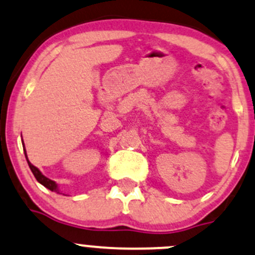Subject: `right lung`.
Masks as SVG:
<instances>
[{
    "label": "right lung",
    "mask_w": 255,
    "mask_h": 255,
    "mask_svg": "<svg viewBox=\"0 0 255 255\" xmlns=\"http://www.w3.org/2000/svg\"><path fill=\"white\" fill-rule=\"evenodd\" d=\"M22 142H23V140H22ZM24 154H25V157H27V153H25V148H24ZM27 162H28V164H29V168H30L31 172H33L34 177H35V179L38 180V182L40 183V184H43L44 186H45V188H48L49 190L55 191V193H59V189H57L56 183H55L54 180L49 179V178H46L45 175L41 174L40 170H39L36 167H34L33 164H31L30 162L28 161V157H27Z\"/></svg>",
    "instance_id": "add662e5"
}]
</instances>
